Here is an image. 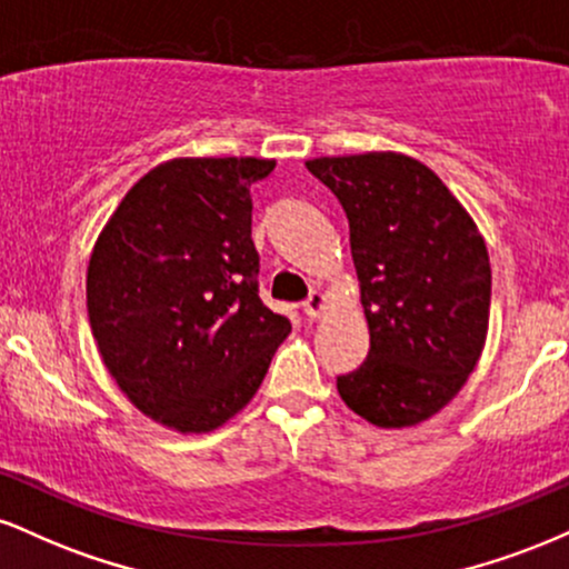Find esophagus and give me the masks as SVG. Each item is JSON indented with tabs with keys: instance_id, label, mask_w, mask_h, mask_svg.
Here are the masks:
<instances>
[{
	"instance_id": "34e87169",
	"label": "esophagus",
	"mask_w": 569,
	"mask_h": 569,
	"mask_svg": "<svg viewBox=\"0 0 569 569\" xmlns=\"http://www.w3.org/2000/svg\"><path fill=\"white\" fill-rule=\"evenodd\" d=\"M326 307H329V299H326V293H321V291H312L310 297L305 299L302 310H305V316H307V318H321L323 312H326Z\"/></svg>"
}]
</instances>
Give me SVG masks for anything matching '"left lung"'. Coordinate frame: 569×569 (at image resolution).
I'll use <instances>...</instances> for the list:
<instances>
[{
	"label": "left lung",
	"mask_w": 569,
	"mask_h": 569,
	"mask_svg": "<svg viewBox=\"0 0 569 569\" xmlns=\"http://www.w3.org/2000/svg\"><path fill=\"white\" fill-rule=\"evenodd\" d=\"M307 171L342 202L369 326V356L337 377L377 428H415L460 393L489 329L487 243L426 162L401 152L316 158Z\"/></svg>",
	"instance_id": "left-lung-1"
}]
</instances>
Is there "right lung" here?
<instances>
[{
	"instance_id": "1",
	"label": "right lung",
	"mask_w": 569,
	"mask_h": 569,
	"mask_svg": "<svg viewBox=\"0 0 569 569\" xmlns=\"http://www.w3.org/2000/svg\"><path fill=\"white\" fill-rule=\"evenodd\" d=\"M262 158H173L143 173L98 234L88 318L141 415L211 433L257 396L289 318L262 305L251 184Z\"/></svg>"
}]
</instances>
